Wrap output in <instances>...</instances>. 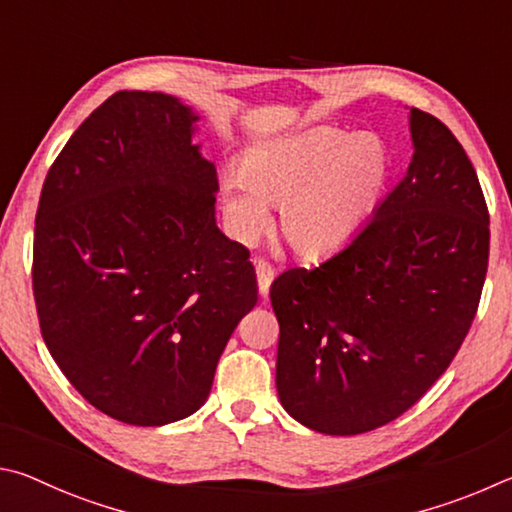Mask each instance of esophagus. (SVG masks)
<instances>
[{
    "instance_id": "34e87169",
    "label": "esophagus",
    "mask_w": 512,
    "mask_h": 512,
    "mask_svg": "<svg viewBox=\"0 0 512 512\" xmlns=\"http://www.w3.org/2000/svg\"><path fill=\"white\" fill-rule=\"evenodd\" d=\"M256 281H258V292H261V297H267V294H270V285L274 281V267L265 261H258Z\"/></svg>"
}]
</instances>
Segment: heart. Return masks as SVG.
Masks as SVG:
<instances>
[{
    "instance_id": "obj_1",
    "label": "heart",
    "mask_w": 512,
    "mask_h": 512,
    "mask_svg": "<svg viewBox=\"0 0 512 512\" xmlns=\"http://www.w3.org/2000/svg\"><path fill=\"white\" fill-rule=\"evenodd\" d=\"M391 152L375 134L312 128L251 146L238 179L220 184V209L233 240L251 245L279 209V233L294 254L326 258L360 236L387 202Z\"/></svg>"
}]
</instances>
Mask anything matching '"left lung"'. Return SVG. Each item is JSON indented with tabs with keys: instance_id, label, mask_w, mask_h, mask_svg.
I'll return each mask as SVG.
<instances>
[{
	"instance_id": "1",
	"label": "left lung",
	"mask_w": 512,
	"mask_h": 512,
	"mask_svg": "<svg viewBox=\"0 0 512 512\" xmlns=\"http://www.w3.org/2000/svg\"><path fill=\"white\" fill-rule=\"evenodd\" d=\"M414 157L351 245L272 283L276 391L315 432L353 436L396 420L454 360L488 272L490 215L445 123L411 107Z\"/></svg>"
}]
</instances>
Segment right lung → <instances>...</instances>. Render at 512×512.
<instances>
[{
    "label": "right lung",
    "instance_id": "obj_1",
    "mask_svg": "<svg viewBox=\"0 0 512 512\" xmlns=\"http://www.w3.org/2000/svg\"><path fill=\"white\" fill-rule=\"evenodd\" d=\"M197 121L175 96L112 94L53 161L35 215L44 344L89 405L128 425L195 414L258 301L247 247L215 224Z\"/></svg>",
    "mask_w": 512,
    "mask_h": 512
}]
</instances>
